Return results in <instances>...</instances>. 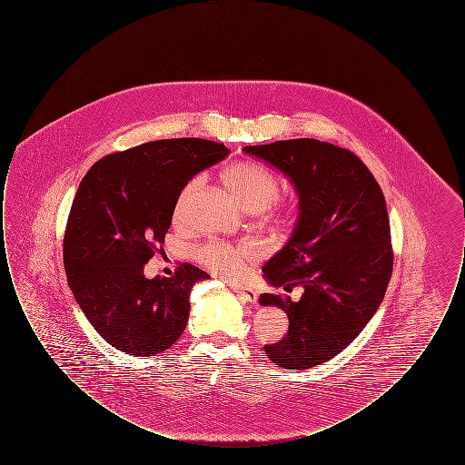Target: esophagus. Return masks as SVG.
I'll return each instance as SVG.
<instances>
[{"label": "esophagus", "instance_id": "34e87169", "mask_svg": "<svg viewBox=\"0 0 465 465\" xmlns=\"http://www.w3.org/2000/svg\"><path fill=\"white\" fill-rule=\"evenodd\" d=\"M233 291L237 292V296L242 300V302H249V303H254L258 302V291L251 288H242V286H235Z\"/></svg>", "mask_w": 465, "mask_h": 465}]
</instances>
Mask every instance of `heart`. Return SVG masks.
Returning a JSON list of instances; mask_svg holds the SVG:
<instances>
[{
  "label": "heart",
  "mask_w": 465,
  "mask_h": 465,
  "mask_svg": "<svg viewBox=\"0 0 465 465\" xmlns=\"http://www.w3.org/2000/svg\"><path fill=\"white\" fill-rule=\"evenodd\" d=\"M223 181L232 195L245 211L258 213L266 209L279 193V179L266 167L252 162H239L228 167L223 174ZM200 188V177H193L184 184L177 195L174 205V220L183 222L188 213V205ZM281 214V213H273ZM197 260L205 268L220 275L224 281H241L249 265L256 260V251L249 245H230V243L209 242L202 245L195 252Z\"/></svg>",
  "instance_id": "1"
}]
</instances>
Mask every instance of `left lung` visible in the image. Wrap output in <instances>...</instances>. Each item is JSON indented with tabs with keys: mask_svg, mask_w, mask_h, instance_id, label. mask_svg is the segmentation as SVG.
I'll return each instance as SVG.
<instances>
[{
	"mask_svg": "<svg viewBox=\"0 0 465 465\" xmlns=\"http://www.w3.org/2000/svg\"><path fill=\"white\" fill-rule=\"evenodd\" d=\"M288 177L298 216L284 247L265 265V281L291 296H260L288 313V334L265 345L284 370H309L347 349L380 307L392 275L391 224L370 169L349 150L317 139L243 146Z\"/></svg>",
	"mask_w": 465,
	"mask_h": 465,
	"instance_id": "left-lung-1",
	"label": "left lung"
}]
</instances>
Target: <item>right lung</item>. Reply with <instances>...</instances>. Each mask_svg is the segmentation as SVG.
Instances as JSON below:
<instances>
[{"instance_id": "1", "label": "right lung", "mask_w": 465, "mask_h": 465, "mask_svg": "<svg viewBox=\"0 0 465 465\" xmlns=\"http://www.w3.org/2000/svg\"><path fill=\"white\" fill-rule=\"evenodd\" d=\"M230 153L220 143L181 137L101 158L82 179L66 235L67 284L92 328L125 354L173 347L190 317V292L209 275L183 263L173 277H144L163 243L177 195Z\"/></svg>"}]
</instances>
